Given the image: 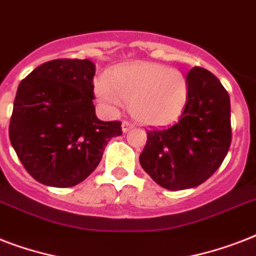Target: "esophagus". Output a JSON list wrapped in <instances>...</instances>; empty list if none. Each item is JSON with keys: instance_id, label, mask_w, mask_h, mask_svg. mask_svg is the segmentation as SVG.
Instances as JSON below:
<instances>
[{"instance_id": "34e87169", "label": "esophagus", "mask_w": 256, "mask_h": 256, "mask_svg": "<svg viewBox=\"0 0 256 256\" xmlns=\"http://www.w3.org/2000/svg\"><path fill=\"white\" fill-rule=\"evenodd\" d=\"M132 128H134V124L128 122V120H124V122H122V132H128V130H132Z\"/></svg>"}]
</instances>
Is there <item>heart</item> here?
Instances as JSON below:
<instances>
[{
	"mask_svg": "<svg viewBox=\"0 0 256 256\" xmlns=\"http://www.w3.org/2000/svg\"><path fill=\"white\" fill-rule=\"evenodd\" d=\"M186 78L168 66L136 62L108 72L96 84V96L104 106L116 110L124 104L144 126H164L174 122L187 100Z\"/></svg>",
	"mask_w": 256,
	"mask_h": 256,
	"instance_id": "b5f03b06",
	"label": "heart"
}]
</instances>
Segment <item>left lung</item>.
<instances>
[{"mask_svg":"<svg viewBox=\"0 0 256 256\" xmlns=\"http://www.w3.org/2000/svg\"><path fill=\"white\" fill-rule=\"evenodd\" d=\"M186 106L170 128L148 132L140 164L160 186L171 191L199 186L226 158L231 144V106L214 74L194 68L187 74Z\"/></svg>","mask_w":256,"mask_h":256,"instance_id":"left-lung-1","label":"left lung"}]
</instances>
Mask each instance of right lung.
Returning a JSON list of instances; mask_svg holds the SVG:
<instances>
[{
    "label": "right lung",
    "mask_w": 256,
    "mask_h": 256,
    "mask_svg": "<svg viewBox=\"0 0 256 256\" xmlns=\"http://www.w3.org/2000/svg\"><path fill=\"white\" fill-rule=\"evenodd\" d=\"M88 60L42 64L17 88L9 124L12 146L26 171L42 184L72 187L100 164L120 122L96 118Z\"/></svg>",
    "instance_id": "obj_1"
}]
</instances>
